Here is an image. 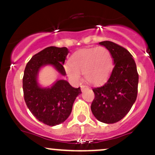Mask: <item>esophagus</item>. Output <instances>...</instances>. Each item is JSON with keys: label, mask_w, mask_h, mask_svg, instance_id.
I'll return each mask as SVG.
<instances>
[{"label": "esophagus", "mask_w": 155, "mask_h": 155, "mask_svg": "<svg viewBox=\"0 0 155 155\" xmlns=\"http://www.w3.org/2000/svg\"><path fill=\"white\" fill-rule=\"evenodd\" d=\"M81 91H83L84 90H85V89H87V88H88V87H87V86H85V85H82V86L81 87Z\"/></svg>", "instance_id": "obj_1"}]
</instances>
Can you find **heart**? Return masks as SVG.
I'll use <instances>...</instances> for the list:
<instances>
[{
	"label": "heart",
	"mask_w": 155,
	"mask_h": 155,
	"mask_svg": "<svg viewBox=\"0 0 155 155\" xmlns=\"http://www.w3.org/2000/svg\"><path fill=\"white\" fill-rule=\"evenodd\" d=\"M113 68V58L106 47L82 49L72 55L71 63L64 65L67 74L74 81H79L84 73V78L91 84L104 82L110 75Z\"/></svg>",
	"instance_id": "b5f03b06"
}]
</instances>
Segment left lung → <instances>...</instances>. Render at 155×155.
<instances>
[{"label": "left lung", "instance_id": "8db88e82", "mask_svg": "<svg viewBox=\"0 0 155 155\" xmlns=\"http://www.w3.org/2000/svg\"><path fill=\"white\" fill-rule=\"evenodd\" d=\"M100 45L110 51L114 67L108 81L103 86L93 88L91 111L102 123L119 122L129 112L138 94V74L132 55L126 48L110 41Z\"/></svg>", "mask_w": 155, "mask_h": 155}]
</instances>
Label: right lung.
<instances>
[{
    "label": "right lung",
    "instance_id": "obj_1",
    "mask_svg": "<svg viewBox=\"0 0 155 155\" xmlns=\"http://www.w3.org/2000/svg\"><path fill=\"white\" fill-rule=\"evenodd\" d=\"M69 51L66 47L49 46L34 54L26 64L23 78L24 100L29 111L41 123L54 126L68 119L75 99L81 94L64 80L57 81L52 87H40L37 75L41 67L51 64L61 75L66 72L63 64Z\"/></svg>",
    "mask_w": 155,
    "mask_h": 155
}]
</instances>
